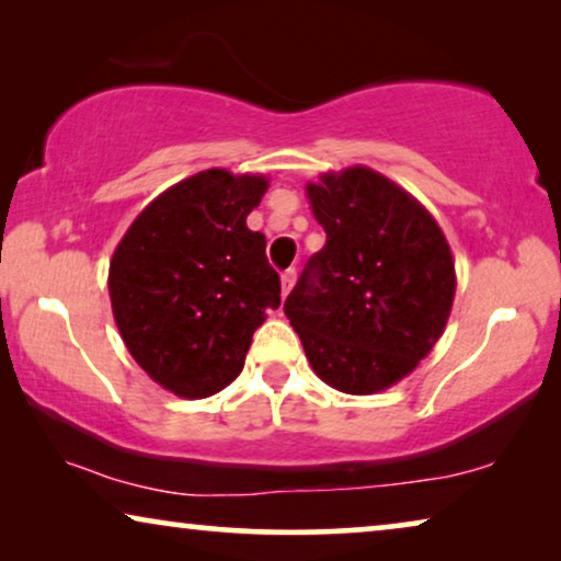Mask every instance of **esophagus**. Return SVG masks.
Segmentation results:
<instances>
[{"label":"esophagus","instance_id":"obj_1","mask_svg":"<svg viewBox=\"0 0 561 561\" xmlns=\"http://www.w3.org/2000/svg\"><path fill=\"white\" fill-rule=\"evenodd\" d=\"M295 279H297V272L295 270L282 272V297L289 295V289H291V284H295Z\"/></svg>","mask_w":561,"mask_h":561}]
</instances>
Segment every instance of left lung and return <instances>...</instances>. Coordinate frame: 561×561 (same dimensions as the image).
I'll use <instances>...</instances> for the list:
<instances>
[{"mask_svg": "<svg viewBox=\"0 0 561 561\" xmlns=\"http://www.w3.org/2000/svg\"><path fill=\"white\" fill-rule=\"evenodd\" d=\"M328 241L309 256L284 314L312 370L334 390L373 396L436 345L456 295L436 219L386 175L353 165L307 186Z\"/></svg>", "mask_w": 561, "mask_h": 561, "instance_id": "8db88e82", "label": "left lung"}]
</instances>
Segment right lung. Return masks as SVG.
<instances>
[{"label":"right lung","mask_w":561,"mask_h":561,"mask_svg":"<svg viewBox=\"0 0 561 561\" xmlns=\"http://www.w3.org/2000/svg\"><path fill=\"white\" fill-rule=\"evenodd\" d=\"M270 181L201 171L138 214L111 259L107 289L125 347L158 386L208 398L244 367L254 330L277 309L279 274L247 227Z\"/></svg>","instance_id":"1"}]
</instances>
